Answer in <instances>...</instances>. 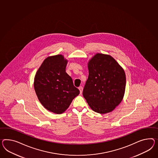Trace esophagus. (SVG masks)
Listing matches in <instances>:
<instances>
[{"label": "esophagus", "instance_id": "obj_1", "mask_svg": "<svg viewBox=\"0 0 158 158\" xmlns=\"http://www.w3.org/2000/svg\"><path fill=\"white\" fill-rule=\"evenodd\" d=\"M78 89H79V90H80V94H81V93H82V90H83V88H82V86H80V87L78 88Z\"/></svg>", "mask_w": 158, "mask_h": 158}]
</instances>
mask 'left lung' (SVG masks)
Masks as SVG:
<instances>
[{"instance_id":"1","label":"left lung","mask_w":158,"mask_h":158,"mask_svg":"<svg viewBox=\"0 0 158 158\" xmlns=\"http://www.w3.org/2000/svg\"><path fill=\"white\" fill-rule=\"evenodd\" d=\"M88 70L83 96L94 112L104 114L112 111L124 95V70L113 57L100 53L89 61Z\"/></svg>"}]
</instances>
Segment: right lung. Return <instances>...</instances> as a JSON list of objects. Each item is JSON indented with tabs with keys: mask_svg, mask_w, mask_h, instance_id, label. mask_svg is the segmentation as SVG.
<instances>
[{
	"mask_svg": "<svg viewBox=\"0 0 158 158\" xmlns=\"http://www.w3.org/2000/svg\"><path fill=\"white\" fill-rule=\"evenodd\" d=\"M67 60L62 55L48 57L34 78V89L42 105L57 114L64 112L80 90L66 73Z\"/></svg>",
	"mask_w": 158,
	"mask_h": 158,
	"instance_id": "right-lung-1",
	"label": "right lung"
}]
</instances>
